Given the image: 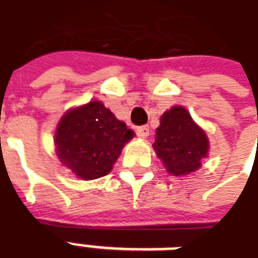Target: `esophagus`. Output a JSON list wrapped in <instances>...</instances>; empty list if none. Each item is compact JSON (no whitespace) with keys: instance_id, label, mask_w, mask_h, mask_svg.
<instances>
[{"instance_id":"34e87169","label":"esophagus","mask_w":258,"mask_h":258,"mask_svg":"<svg viewBox=\"0 0 258 258\" xmlns=\"http://www.w3.org/2000/svg\"><path fill=\"white\" fill-rule=\"evenodd\" d=\"M138 135L140 136V138H149V135H150V127L149 126H140V127H138Z\"/></svg>"}]
</instances>
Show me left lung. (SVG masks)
Masks as SVG:
<instances>
[{
	"label": "left lung",
	"instance_id": "left-lung-1",
	"mask_svg": "<svg viewBox=\"0 0 258 258\" xmlns=\"http://www.w3.org/2000/svg\"><path fill=\"white\" fill-rule=\"evenodd\" d=\"M153 147L168 173L184 176L202 167V161L208 155L210 142L187 109L173 105L161 115Z\"/></svg>",
	"mask_w": 258,
	"mask_h": 258
}]
</instances>
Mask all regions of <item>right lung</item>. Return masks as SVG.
Segmentation results:
<instances>
[{
  "instance_id": "right-lung-1",
  "label": "right lung",
  "mask_w": 258,
  "mask_h": 258,
  "mask_svg": "<svg viewBox=\"0 0 258 258\" xmlns=\"http://www.w3.org/2000/svg\"><path fill=\"white\" fill-rule=\"evenodd\" d=\"M135 136L101 101L67 111L56 125L58 160L80 179L93 180L111 172L122 149Z\"/></svg>"
}]
</instances>
